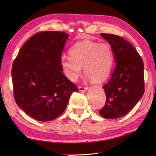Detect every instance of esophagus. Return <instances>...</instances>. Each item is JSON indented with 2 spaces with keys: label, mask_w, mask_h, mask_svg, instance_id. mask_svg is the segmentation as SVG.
Listing matches in <instances>:
<instances>
[{
  "label": "esophagus",
  "mask_w": 156,
  "mask_h": 156,
  "mask_svg": "<svg viewBox=\"0 0 156 156\" xmlns=\"http://www.w3.org/2000/svg\"><path fill=\"white\" fill-rule=\"evenodd\" d=\"M78 88H79V90H80V92H87L88 90V88H87V87H80Z\"/></svg>",
  "instance_id": "esophagus-1"
}]
</instances>
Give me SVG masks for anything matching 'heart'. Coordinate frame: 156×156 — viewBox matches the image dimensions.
<instances>
[{"label":"heart","instance_id":"1","mask_svg":"<svg viewBox=\"0 0 156 156\" xmlns=\"http://www.w3.org/2000/svg\"><path fill=\"white\" fill-rule=\"evenodd\" d=\"M69 55H62L60 66L66 77L76 82L82 74V69L86 79L100 82L107 78L113 64V54L110 46L106 44L92 41H81L69 49Z\"/></svg>","mask_w":156,"mask_h":156}]
</instances>
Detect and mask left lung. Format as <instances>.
<instances>
[{
    "mask_svg": "<svg viewBox=\"0 0 156 156\" xmlns=\"http://www.w3.org/2000/svg\"><path fill=\"white\" fill-rule=\"evenodd\" d=\"M110 44L115 68L103 86L106 103L99 113L107 119H117L127 114L144 93V62L136 49L118 35H101Z\"/></svg>",
    "mask_w": 156,
    "mask_h": 156,
    "instance_id": "8db88e82",
    "label": "left lung"
}]
</instances>
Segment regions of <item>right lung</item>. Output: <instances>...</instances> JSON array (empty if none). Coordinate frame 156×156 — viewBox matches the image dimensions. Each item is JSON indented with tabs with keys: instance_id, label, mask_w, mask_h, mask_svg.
Here are the masks:
<instances>
[{
	"instance_id": "obj_1",
	"label": "right lung",
	"mask_w": 156,
	"mask_h": 156,
	"mask_svg": "<svg viewBox=\"0 0 156 156\" xmlns=\"http://www.w3.org/2000/svg\"><path fill=\"white\" fill-rule=\"evenodd\" d=\"M69 35L44 31L34 35L20 49L12 68L16 105L36 120L60 116L77 87L62 72V52Z\"/></svg>"
}]
</instances>
